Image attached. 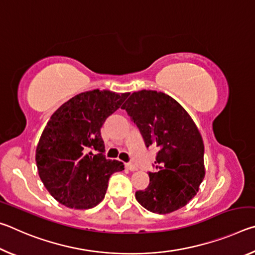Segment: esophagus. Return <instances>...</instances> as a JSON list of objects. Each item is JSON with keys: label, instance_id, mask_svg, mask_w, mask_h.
<instances>
[{"label": "esophagus", "instance_id": "1", "mask_svg": "<svg viewBox=\"0 0 255 255\" xmlns=\"http://www.w3.org/2000/svg\"><path fill=\"white\" fill-rule=\"evenodd\" d=\"M126 167L127 169L129 170V171H137V167H136V165H133V164H131V163H127L126 164Z\"/></svg>", "mask_w": 255, "mask_h": 255}]
</instances>
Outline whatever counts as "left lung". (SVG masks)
<instances>
[{
    "label": "left lung",
    "instance_id": "left-lung-1",
    "mask_svg": "<svg viewBox=\"0 0 255 255\" xmlns=\"http://www.w3.org/2000/svg\"><path fill=\"white\" fill-rule=\"evenodd\" d=\"M122 109L139 129L146 147L158 148L155 172H148V187L136 191L137 201L155 214L182 208L205 178L204 141L196 124L173 98L152 90L133 92Z\"/></svg>",
    "mask_w": 255,
    "mask_h": 255
}]
</instances>
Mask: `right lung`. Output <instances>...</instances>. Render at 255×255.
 Returning <instances> with one entry per match:
<instances>
[{"instance_id":"add662e5","label":"right lung","mask_w":255,"mask_h":255,"mask_svg":"<svg viewBox=\"0 0 255 255\" xmlns=\"http://www.w3.org/2000/svg\"><path fill=\"white\" fill-rule=\"evenodd\" d=\"M129 93L93 90L77 94L51 116L36 149L42 183L59 204L89 209L101 202L112 173L124 163L107 159L101 127Z\"/></svg>"}]
</instances>
